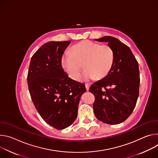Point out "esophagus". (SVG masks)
<instances>
[{
  "instance_id": "obj_1",
  "label": "esophagus",
  "mask_w": 158,
  "mask_h": 158,
  "mask_svg": "<svg viewBox=\"0 0 158 158\" xmlns=\"http://www.w3.org/2000/svg\"><path fill=\"white\" fill-rule=\"evenodd\" d=\"M90 86V84H89V83H86V84H85V87H86V91H89V90Z\"/></svg>"
}]
</instances>
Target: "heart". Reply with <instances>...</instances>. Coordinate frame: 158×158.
<instances>
[{
    "label": "heart",
    "instance_id": "1",
    "mask_svg": "<svg viewBox=\"0 0 158 158\" xmlns=\"http://www.w3.org/2000/svg\"><path fill=\"white\" fill-rule=\"evenodd\" d=\"M72 54L66 53L61 58V65L65 72L73 80H77L83 68H86L81 78L85 80L101 79L110 72L114 62V53L108 45H100L91 41H82L72 48Z\"/></svg>",
    "mask_w": 158,
    "mask_h": 158
}]
</instances>
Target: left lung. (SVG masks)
<instances>
[{
	"mask_svg": "<svg viewBox=\"0 0 158 158\" xmlns=\"http://www.w3.org/2000/svg\"><path fill=\"white\" fill-rule=\"evenodd\" d=\"M95 40L108 43L114 51V62L110 73L90 87L95 97L94 114L104 123L118 124L130 116L135 106L140 84L139 64L131 49L118 39L104 36Z\"/></svg>",
	"mask_w": 158,
	"mask_h": 158,
	"instance_id": "obj_1",
	"label": "left lung"
}]
</instances>
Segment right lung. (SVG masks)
<instances>
[{
    "mask_svg": "<svg viewBox=\"0 0 158 158\" xmlns=\"http://www.w3.org/2000/svg\"><path fill=\"white\" fill-rule=\"evenodd\" d=\"M71 43L49 41L31 59L27 84L35 108L47 124L56 129L71 126L78 115L80 97L85 85L68 77L61 58Z\"/></svg>",
    "mask_w": 158,
    "mask_h": 158,
    "instance_id": "add662e5",
    "label": "right lung"
}]
</instances>
